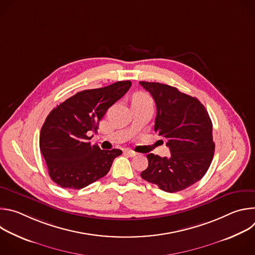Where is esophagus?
<instances>
[{"label":"esophagus","instance_id":"1","mask_svg":"<svg viewBox=\"0 0 255 255\" xmlns=\"http://www.w3.org/2000/svg\"><path fill=\"white\" fill-rule=\"evenodd\" d=\"M124 152L127 154V155H129L130 157H134V156H136L137 155V152H135V151H133L132 149H125L124 150Z\"/></svg>","mask_w":255,"mask_h":255}]
</instances>
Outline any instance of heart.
<instances>
[{
  "label": "heart",
  "mask_w": 255,
  "mask_h": 255,
  "mask_svg": "<svg viewBox=\"0 0 255 255\" xmlns=\"http://www.w3.org/2000/svg\"><path fill=\"white\" fill-rule=\"evenodd\" d=\"M143 101H150L149 97L144 93H138L133 98V102H143Z\"/></svg>",
  "instance_id": "b5f03b06"
}]
</instances>
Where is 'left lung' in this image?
I'll use <instances>...</instances> for the list:
<instances>
[{
	"instance_id": "8db88e82",
	"label": "left lung",
	"mask_w": 255,
	"mask_h": 255,
	"mask_svg": "<svg viewBox=\"0 0 255 255\" xmlns=\"http://www.w3.org/2000/svg\"><path fill=\"white\" fill-rule=\"evenodd\" d=\"M156 105L154 131L166 139L170 156L149 153L141 177L167 193L183 191L207 172L215 151L213 125L204 105L176 88L159 83H139Z\"/></svg>"
}]
</instances>
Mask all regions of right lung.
Listing matches in <instances>:
<instances>
[{
    "instance_id": "obj_1",
    "label": "right lung",
    "mask_w": 255,
    "mask_h": 255,
    "mask_svg": "<svg viewBox=\"0 0 255 255\" xmlns=\"http://www.w3.org/2000/svg\"><path fill=\"white\" fill-rule=\"evenodd\" d=\"M130 81L77 93L59 104L47 116L39 146L48 173L55 184L80 190L105 176L120 149L102 150L89 141L107 110L130 89Z\"/></svg>"
}]
</instances>
